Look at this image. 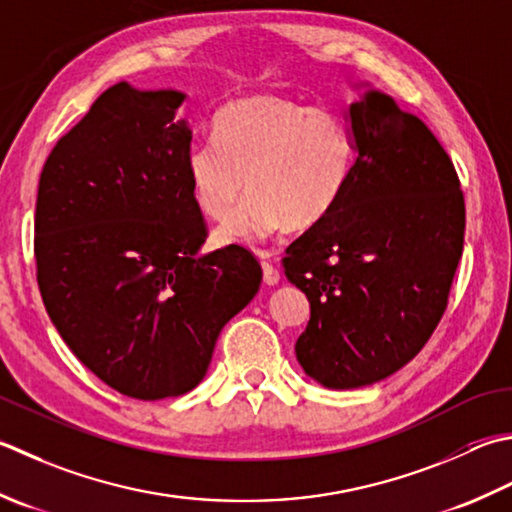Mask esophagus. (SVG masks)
<instances>
[{"instance_id":"obj_1","label":"esophagus","mask_w":512,"mask_h":512,"mask_svg":"<svg viewBox=\"0 0 512 512\" xmlns=\"http://www.w3.org/2000/svg\"><path fill=\"white\" fill-rule=\"evenodd\" d=\"M262 270H264V282H266L268 286L279 284V279H282V275H279V268H277L275 264L262 262Z\"/></svg>"}]
</instances>
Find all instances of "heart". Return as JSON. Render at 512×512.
<instances>
[{
	"label": "heart",
	"instance_id": "heart-1",
	"mask_svg": "<svg viewBox=\"0 0 512 512\" xmlns=\"http://www.w3.org/2000/svg\"><path fill=\"white\" fill-rule=\"evenodd\" d=\"M215 142H195L186 153L190 193L210 219L230 215L217 237L255 244L284 226L308 230L344 197L355 159V139L333 108L284 95L228 102L213 119Z\"/></svg>",
	"mask_w": 512,
	"mask_h": 512
}]
</instances>
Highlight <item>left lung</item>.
I'll return each instance as SVG.
<instances>
[{"instance_id":"1","label":"left lung","mask_w":512,"mask_h":512,"mask_svg":"<svg viewBox=\"0 0 512 512\" xmlns=\"http://www.w3.org/2000/svg\"><path fill=\"white\" fill-rule=\"evenodd\" d=\"M348 113L357 159L346 193L282 259L310 302L297 359L326 388L379 382L426 346L466 230L457 170L422 119L382 93Z\"/></svg>"}]
</instances>
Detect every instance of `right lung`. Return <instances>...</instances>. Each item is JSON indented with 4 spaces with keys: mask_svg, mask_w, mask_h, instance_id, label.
<instances>
[{
    "mask_svg": "<svg viewBox=\"0 0 512 512\" xmlns=\"http://www.w3.org/2000/svg\"><path fill=\"white\" fill-rule=\"evenodd\" d=\"M184 95L119 82L59 137L35 206L37 286L88 370L126 397L184 395L262 284L244 246L197 255L208 226L186 173Z\"/></svg>",
    "mask_w": 512,
    "mask_h": 512,
    "instance_id": "1",
    "label": "right lung"
}]
</instances>
